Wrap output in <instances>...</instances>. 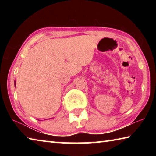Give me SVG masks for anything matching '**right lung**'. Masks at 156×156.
I'll list each match as a JSON object with an SVG mask.
<instances>
[{"mask_svg": "<svg viewBox=\"0 0 156 156\" xmlns=\"http://www.w3.org/2000/svg\"><path fill=\"white\" fill-rule=\"evenodd\" d=\"M15 84H16V81H15Z\"/></svg>", "mask_w": 156, "mask_h": 156, "instance_id": "add662e5", "label": "right lung"}]
</instances>
